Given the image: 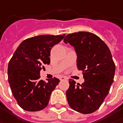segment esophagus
<instances>
[{"instance_id": "34e87169", "label": "esophagus", "mask_w": 123, "mask_h": 123, "mask_svg": "<svg viewBox=\"0 0 123 123\" xmlns=\"http://www.w3.org/2000/svg\"><path fill=\"white\" fill-rule=\"evenodd\" d=\"M60 80H67V78L65 77V76H61L60 77Z\"/></svg>"}]
</instances>
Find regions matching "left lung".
Listing matches in <instances>:
<instances>
[{
	"label": "left lung",
	"mask_w": 123,
	"mask_h": 123,
	"mask_svg": "<svg viewBox=\"0 0 123 123\" xmlns=\"http://www.w3.org/2000/svg\"><path fill=\"white\" fill-rule=\"evenodd\" d=\"M64 42L74 46L78 69L85 79L81 85L69 80L66 92L69 105L81 114L93 113L103 104L114 82L116 66L111 51L98 36L90 32L69 34Z\"/></svg>",
	"instance_id": "obj_1"
}]
</instances>
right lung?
Returning <instances> with one entry per match:
<instances>
[{
  "label": "right lung",
  "instance_id": "obj_1",
  "mask_svg": "<svg viewBox=\"0 0 123 123\" xmlns=\"http://www.w3.org/2000/svg\"><path fill=\"white\" fill-rule=\"evenodd\" d=\"M65 34L41 35L23 40L16 49L8 65V81L18 105L25 111L45 109L52 91L59 83L54 78L48 83L40 79V72L50 63V51Z\"/></svg>",
  "mask_w": 123,
  "mask_h": 123
}]
</instances>
